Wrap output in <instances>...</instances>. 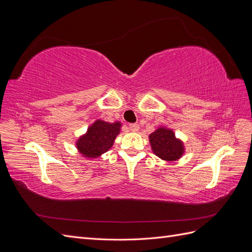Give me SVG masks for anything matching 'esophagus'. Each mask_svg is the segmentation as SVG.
<instances>
[{
  "mask_svg": "<svg viewBox=\"0 0 252 252\" xmlns=\"http://www.w3.org/2000/svg\"><path fill=\"white\" fill-rule=\"evenodd\" d=\"M129 129H130V130L133 132H136V131H139L140 126L138 124H129Z\"/></svg>",
  "mask_w": 252,
  "mask_h": 252,
  "instance_id": "esophagus-1",
  "label": "esophagus"
}]
</instances>
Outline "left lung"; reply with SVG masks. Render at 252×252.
I'll use <instances>...</instances> for the list:
<instances>
[{
  "label": "left lung",
  "instance_id": "8db88e82",
  "mask_svg": "<svg viewBox=\"0 0 252 252\" xmlns=\"http://www.w3.org/2000/svg\"><path fill=\"white\" fill-rule=\"evenodd\" d=\"M149 142L155 155L165 161H175L184 152L183 143L175 138L172 130L164 127L152 132L149 135Z\"/></svg>",
  "mask_w": 252,
  "mask_h": 252
}]
</instances>
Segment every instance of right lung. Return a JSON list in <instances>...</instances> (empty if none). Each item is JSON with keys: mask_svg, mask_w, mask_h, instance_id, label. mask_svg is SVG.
<instances>
[{"mask_svg": "<svg viewBox=\"0 0 252 252\" xmlns=\"http://www.w3.org/2000/svg\"><path fill=\"white\" fill-rule=\"evenodd\" d=\"M121 123H107L97 120L91 125L87 133L77 142V147L83 156L86 158H96L108 151L113 145L116 136L120 132Z\"/></svg>", "mask_w": 252, "mask_h": 252, "instance_id": "obj_1", "label": "right lung"}]
</instances>
